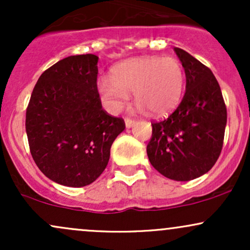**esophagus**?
<instances>
[{"instance_id": "34e87169", "label": "esophagus", "mask_w": 250, "mask_h": 250, "mask_svg": "<svg viewBox=\"0 0 250 250\" xmlns=\"http://www.w3.org/2000/svg\"><path fill=\"white\" fill-rule=\"evenodd\" d=\"M125 127L127 128H131L134 125V123H135V120H131V119H129V117H127V119L125 120Z\"/></svg>"}]
</instances>
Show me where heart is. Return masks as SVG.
I'll list each match as a JSON object with an SVG mask.
<instances>
[{
    "label": "heart",
    "instance_id": "b5f03b06",
    "mask_svg": "<svg viewBox=\"0 0 250 250\" xmlns=\"http://www.w3.org/2000/svg\"><path fill=\"white\" fill-rule=\"evenodd\" d=\"M185 89V70L176 57L140 56L111 68L110 79L101 77L96 90L103 107L116 114L128 101L129 93L141 110L162 117L179 105Z\"/></svg>",
    "mask_w": 250,
    "mask_h": 250
}]
</instances>
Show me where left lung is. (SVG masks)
I'll return each mask as SVG.
<instances>
[{"label":"left lung","mask_w":250,"mask_h":250,"mask_svg":"<svg viewBox=\"0 0 250 250\" xmlns=\"http://www.w3.org/2000/svg\"><path fill=\"white\" fill-rule=\"evenodd\" d=\"M186 74V93L168 119L151 123L147 146L151 166L174 181L208 173L219 159L227 109L219 82L208 67L187 51L174 48Z\"/></svg>","instance_id":"8db88e82"}]
</instances>
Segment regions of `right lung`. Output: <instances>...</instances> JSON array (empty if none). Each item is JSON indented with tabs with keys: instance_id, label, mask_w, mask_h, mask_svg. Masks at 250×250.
Masks as SVG:
<instances>
[{
	"instance_id": "1",
	"label": "right lung",
	"mask_w": 250,
	"mask_h": 250,
	"mask_svg": "<svg viewBox=\"0 0 250 250\" xmlns=\"http://www.w3.org/2000/svg\"><path fill=\"white\" fill-rule=\"evenodd\" d=\"M93 54L68 56L40 76L25 114L31 156L48 179L84 187L103 173L125 121L102 109Z\"/></svg>"
}]
</instances>
